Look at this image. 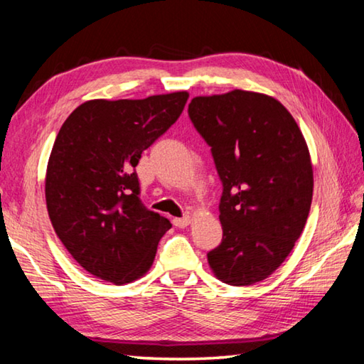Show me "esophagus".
<instances>
[{
    "instance_id": "obj_1",
    "label": "esophagus",
    "mask_w": 364,
    "mask_h": 364,
    "mask_svg": "<svg viewBox=\"0 0 364 364\" xmlns=\"http://www.w3.org/2000/svg\"><path fill=\"white\" fill-rule=\"evenodd\" d=\"M173 225L176 228H186V226L191 225V217H189V215H186V217H183V218H175Z\"/></svg>"
}]
</instances>
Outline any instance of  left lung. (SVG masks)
Returning <instances> with one entry per match:
<instances>
[{"mask_svg": "<svg viewBox=\"0 0 364 364\" xmlns=\"http://www.w3.org/2000/svg\"><path fill=\"white\" fill-rule=\"evenodd\" d=\"M188 112L223 183V241L208 264L226 284H255L281 267L305 228L313 197L306 141L291 112L263 93L197 96Z\"/></svg>", "mask_w": 364, "mask_h": 364, "instance_id": "left-lung-1", "label": "left lung"}]
</instances>
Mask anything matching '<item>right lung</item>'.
Instances as JSON below:
<instances>
[{"label": "right lung", "mask_w": 364, "mask_h": 364, "mask_svg": "<svg viewBox=\"0 0 364 364\" xmlns=\"http://www.w3.org/2000/svg\"><path fill=\"white\" fill-rule=\"evenodd\" d=\"M188 91L91 100L73 110L48 160V215L90 274L122 286L144 276L171 223L139 200L141 154L181 115Z\"/></svg>", "instance_id": "right-lung-1"}]
</instances>
